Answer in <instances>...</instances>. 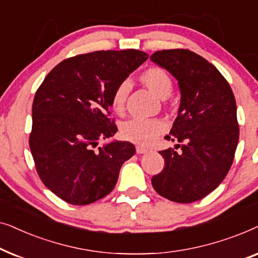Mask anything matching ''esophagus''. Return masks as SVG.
I'll list each match as a JSON object with an SVG mask.
<instances>
[{"mask_svg":"<svg viewBox=\"0 0 258 258\" xmlns=\"http://www.w3.org/2000/svg\"><path fill=\"white\" fill-rule=\"evenodd\" d=\"M148 151H149V149H148V148H146V147L136 146V153L137 154H144V153H148Z\"/></svg>","mask_w":258,"mask_h":258,"instance_id":"1","label":"esophagus"}]
</instances>
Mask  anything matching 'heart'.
<instances>
[{
  "label": "heart",
  "mask_w": 258,
  "mask_h": 258,
  "mask_svg": "<svg viewBox=\"0 0 258 258\" xmlns=\"http://www.w3.org/2000/svg\"><path fill=\"white\" fill-rule=\"evenodd\" d=\"M140 81L154 95L160 98H167L171 94L172 80L164 69L153 67L140 75ZM129 94V83L121 82L115 88L111 95V107L116 112H122L124 109L126 97ZM165 129L161 119H130L122 124L121 134L126 141L137 144H150L158 134Z\"/></svg>",
  "instance_id": "b5f03b06"
}]
</instances>
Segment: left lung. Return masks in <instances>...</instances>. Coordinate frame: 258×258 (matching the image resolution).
Wrapping results in <instances>:
<instances>
[{
	"mask_svg": "<svg viewBox=\"0 0 258 258\" xmlns=\"http://www.w3.org/2000/svg\"><path fill=\"white\" fill-rule=\"evenodd\" d=\"M150 59L178 81V115L165 139L177 141L175 149H181L160 151L164 168L151 183L172 202H195L230 170L239 137L235 96L216 67L188 49L156 51Z\"/></svg>",
	"mask_w": 258,
	"mask_h": 258,
	"instance_id": "obj_1",
	"label": "left lung"
}]
</instances>
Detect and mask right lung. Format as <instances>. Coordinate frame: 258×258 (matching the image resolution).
I'll list each match as a JSON object with an SVG mask.
<instances>
[{"mask_svg": "<svg viewBox=\"0 0 258 258\" xmlns=\"http://www.w3.org/2000/svg\"><path fill=\"white\" fill-rule=\"evenodd\" d=\"M148 59L136 49L100 50L58 63L35 94L29 147L41 181L59 199L87 206L115 188L119 169L135 155L114 141L109 109L115 88Z\"/></svg>", "mask_w": 258, "mask_h": 258, "instance_id": "right-lung-1", "label": "right lung"}]
</instances>
